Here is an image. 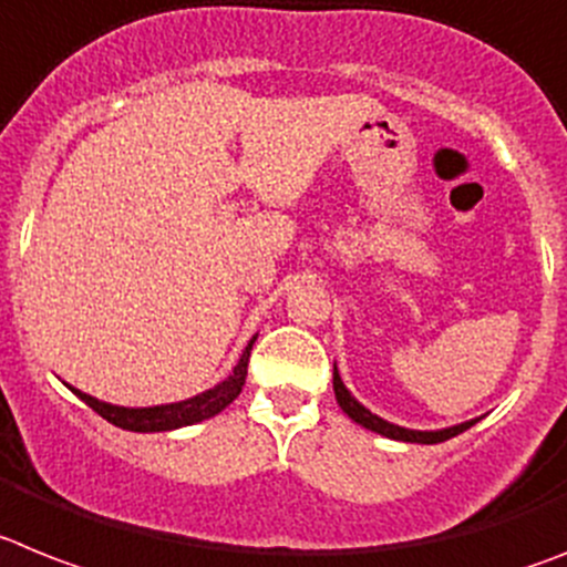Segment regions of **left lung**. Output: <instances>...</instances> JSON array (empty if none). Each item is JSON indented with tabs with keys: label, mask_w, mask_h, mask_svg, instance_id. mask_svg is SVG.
<instances>
[{
	"label": "left lung",
	"mask_w": 567,
	"mask_h": 567,
	"mask_svg": "<svg viewBox=\"0 0 567 567\" xmlns=\"http://www.w3.org/2000/svg\"><path fill=\"white\" fill-rule=\"evenodd\" d=\"M332 386H336L338 408L350 415L352 422L361 424V427H367V430H372V433H381V435H386V439H395V442L439 444V442H447V439H453V435L464 433V430L476 424V422H464V424H456V427H447V430H408V427H399V424H390V422H384V419H379L375 413H370L364 404H358V401L352 399L350 390L343 386L341 375H338V367L332 370Z\"/></svg>",
	"instance_id": "obj_1"
}]
</instances>
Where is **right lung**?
I'll list each match as a JSON object with an SVG mask.
<instances>
[{"label":"right lung","mask_w":567,"mask_h":567,"mask_svg":"<svg viewBox=\"0 0 567 567\" xmlns=\"http://www.w3.org/2000/svg\"><path fill=\"white\" fill-rule=\"evenodd\" d=\"M251 343L255 338L249 341V347L244 350L237 367L231 370V375L226 381H220L217 386L206 390V393L195 395V399H186V401H177V404H159V408H117V404H105V401H96L91 395L80 393L85 404H89L94 413H100L105 422L117 424L123 430H134V433H163V430H177V427H186V424H197L203 419H212L217 415L220 410H226L231 401L240 395L246 384V367H249V355H251Z\"/></svg>","instance_id":"1"}]
</instances>
